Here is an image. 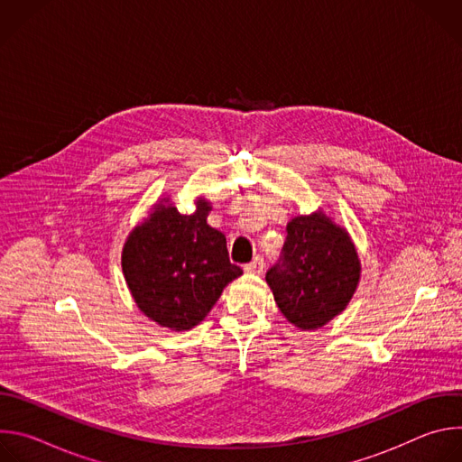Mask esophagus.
<instances>
[{"label": "esophagus", "mask_w": 462, "mask_h": 462, "mask_svg": "<svg viewBox=\"0 0 462 462\" xmlns=\"http://www.w3.org/2000/svg\"><path fill=\"white\" fill-rule=\"evenodd\" d=\"M263 267H265V261H263L261 255H255L250 263H246V265H245V273L259 276L263 273Z\"/></svg>", "instance_id": "esophagus-1"}]
</instances>
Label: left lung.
<instances>
[{"label":"left lung","instance_id":"1","mask_svg":"<svg viewBox=\"0 0 462 462\" xmlns=\"http://www.w3.org/2000/svg\"><path fill=\"white\" fill-rule=\"evenodd\" d=\"M360 273L349 232L316 210L287 223L283 255L265 280L282 314L301 331H316L346 310Z\"/></svg>","mask_w":462,"mask_h":462}]
</instances>
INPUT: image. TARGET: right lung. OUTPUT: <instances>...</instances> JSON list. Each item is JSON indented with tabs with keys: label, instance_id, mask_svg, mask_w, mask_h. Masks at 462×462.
Wrapping results in <instances>:
<instances>
[{
	"label": "right lung",
	"instance_id": "right-lung-1",
	"mask_svg": "<svg viewBox=\"0 0 462 462\" xmlns=\"http://www.w3.org/2000/svg\"><path fill=\"white\" fill-rule=\"evenodd\" d=\"M210 210L212 203L197 197L195 212L184 216L162 197L122 248L124 280L137 307L175 333L199 325L243 274L228 259L225 234L207 223Z\"/></svg>",
	"mask_w": 462,
	"mask_h": 462
}]
</instances>
